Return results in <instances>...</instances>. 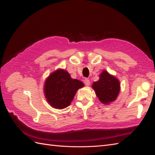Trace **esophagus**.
<instances>
[{
    "mask_svg": "<svg viewBox=\"0 0 155 155\" xmlns=\"http://www.w3.org/2000/svg\"><path fill=\"white\" fill-rule=\"evenodd\" d=\"M84 84L86 85V86H89L91 83H90V81L88 79V78H85V79L84 80Z\"/></svg>",
    "mask_w": 155,
    "mask_h": 155,
    "instance_id": "34e87169",
    "label": "esophagus"
}]
</instances>
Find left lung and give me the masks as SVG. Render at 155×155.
Listing matches in <instances>:
<instances>
[{"label":"left lung","mask_w":155,"mask_h":155,"mask_svg":"<svg viewBox=\"0 0 155 155\" xmlns=\"http://www.w3.org/2000/svg\"><path fill=\"white\" fill-rule=\"evenodd\" d=\"M120 83L116 77L103 71L99 76V80L94 82L93 88L98 99L102 103L108 104L116 100L120 92Z\"/></svg>","instance_id":"left-lung-1"}]
</instances>
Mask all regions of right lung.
<instances>
[{
	"instance_id": "right-lung-1",
	"label": "right lung",
	"mask_w": 155,
	"mask_h": 155,
	"mask_svg": "<svg viewBox=\"0 0 155 155\" xmlns=\"http://www.w3.org/2000/svg\"><path fill=\"white\" fill-rule=\"evenodd\" d=\"M83 87V82L72 78L63 69H58L47 78L44 93L51 107L62 109L71 104L78 88Z\"/></svg>"
}]
</instances>
